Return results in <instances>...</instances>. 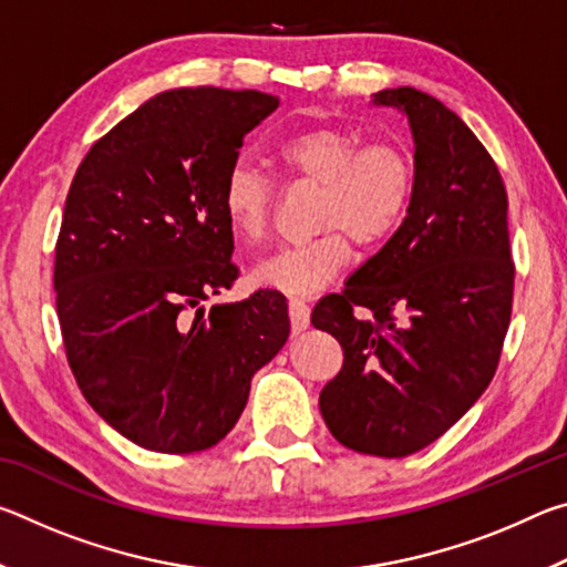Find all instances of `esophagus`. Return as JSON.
<instances>
[{"label": "esophagus", "instance_id": "34e87169", "mask_svg": "<svg viewBox=\"0 0 567 567\" xmlns=\"http://www.w3.org/2000/svg\"><path fill=\"white\" fill-rule=\"evenodd\" d=\"M287 310H290V322H292V332L300 334L302 330H307V324H310V307L302 300H290L287 305Z\"/></svg>", "mask_w": 567, "mask_h": 567}]
</instances>
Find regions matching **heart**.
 Wrapping results in <instances>:
<instances>
[{"instance_id": "obj_1", "label": "heart", "mask_w": 567, "mask_h": 567, "mask_svg": "<svg viewBox=\"0 0 567 567\" xmlns=\"http://www.w3.org/2000/svg\"><path fill=\"white\" fill-rule=\"evenodd\" d=\"M277 162L295 179L320 185L318 227L305 243L277 247L252 267L255 285L310 297L330 285L352 260V245L388 243L405 223L415 197V162L392 140L364 142L348 127L295 132L277 150ZM275 182L262 169L237 159L223 185V213L239 245L260 243L270 227Z\"/></svg>"}]
</instances>
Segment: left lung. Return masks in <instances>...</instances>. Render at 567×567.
Masks as SVG:
<instances>
[{"label": "left lung", "instance_id": "8db88e82", "mask_svg": "<svg viewBox=\"0 0 567 567\" xmlns=\"http://www.w3.org/2000/svg\"><path fill=\"white\" fill-rule=\"evenodd\" d=\"M372 104L410 122L415 197L385 247L315 305L312 324L344 354L320 412L354 453L405 457L491 385L515 267L503 177L467 124L415 87L382 90Z\"/></svg>", "mask_w": 567, "mask_h": 567}]
</instances>
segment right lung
Listing matches in <instances>:
<instances>
[{"label": "right lung", "instance_id": "obj_1", "mask_svg": "<svg viewBox=\"0 0 567 567\" xmlns=\"http://www.w3.org/2000/svg\"><path fill=\"white\" fill-rule=\"evenodd\" d=\"M280 100L255 90L155 94L97 140L64 203L56 315L94 412L155 453L217 445L290 334L280 292L205 300L237 280L223 185Z\"/></svg>", "mask_w": 567, "mask_h": 567}]
</instances>
